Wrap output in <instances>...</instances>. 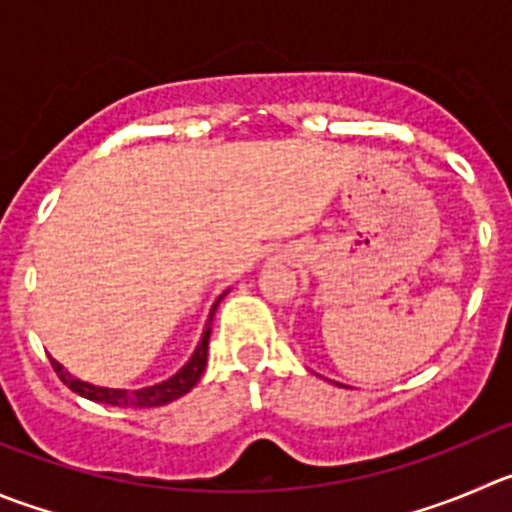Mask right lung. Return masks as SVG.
Returning a JSON list of instances; mask_svg holds the SVG:
<instances>
[{"label":"right lung","mask_w":512,"mask_h":512,"mask_svg":"<svg viewBox=\"0 0 512 512\" xmlns=\"http://www.w3.org/2000/svg\"><path fill=\"white\" fill-rule=\"evenodd\" d=\"M223 296L226 294L218 296V301H221ZM218 301L213 304L211 314H208L206 329H203V337H201V342H198L193 357L188 359V362L183 364V367H180L173 377H168L165 382H160V384H153V387H143V389L95 387V384L82 382V379L72 377V374L67 372V369L57 362V359H50L52 369H55L57 377H60L62 382L72 389V392H77L80 397H85V399H92V402H100V405H113V407H163V405H168V402H173V399H178V397H183L186 392H191V389L198 384V379H201L203 369H206L208 339H211V321H213V311H216Z\"/></svg>","instance_id":"1"}]
</instances>
